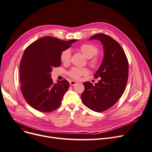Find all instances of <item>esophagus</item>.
I'll list each match as a JSON object with an SVG mask.
<instances>
[{"mask_svg": "<svg viewBox=\"0 0 152 152\" xmlns=\"http://www.w3.org/2000/svg\"><path fill=\"white\" fill-rule=\"evenodd\" d=\"M77 83V81H71L69 82V84H70L71 86H75V85H76Z\"/></svg>", "mask_w": 152, "mask_h": 152, "instance_id": "esophagus-1", "label": "esophagus"}]
</instances>
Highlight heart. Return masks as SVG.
<instances>
[{
  "label": "heart",
  "mask_w": 152,
  "mask_h": 152,
  "mask_svg": "<svg viewBox=\"0 0 152 152\" xmlns=\"http://www.w3.org/2000/svg\"><path fill=\"white\" fill-rule=\"evenodd\" d=\"M82 53L88 59L93 58L98 53V48L95 45L92 44L82 45L80 48ZM71 52L69 49H67L62 52L61 55V60L63 63L66 64L70 62ZM89 64L92 67H97L99 64V60L97 58H93L89 61ZM88 73V70L86 68H73L69 72V75L74 79H79L81 76L86 75Z\"/></svg>",
  "instance_id": "obj_1"
}]
</instances>
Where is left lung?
<instances>
[{
    "label": "left lung",
    "instance_id": "8db88e82",
    "mask_svg": "<svg viewBox=\"0 0 152 152\" xmlns=\"http://www.w3.org/2000/svg\"><path fill=\"white\" fill-rule=\"evenodd\" d=\"M99 40L103 45L104 57L94 77H101L93 86L85 82L81 98L84 104L95 112H102L110 108L119 99L128 80L129 63L121 46L110 37L98 34L89 40Z\"/></svg>",
    "mask_w": 152,
    "mask_h": 152
}]
</instances>
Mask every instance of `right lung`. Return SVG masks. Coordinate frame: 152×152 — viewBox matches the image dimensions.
I'll use <instances>...</instances> for the list:
<instances>
[{
  "mask_svg": "<svg viewBox=\"0 0 152 152\" xmlns=\"http://www.w3.org/2000/svg\"><path fill=\"white\" fill-rule=\"evenodd\" d=\"M77 40L63 41L47 36L25 49L20 64V80L22 94L31 107L49 113L61 105L69 84L66 80L54 83L51 72L53 68L61 66L62 52Z\"/></svg>",
  "mask_w": 152,
  "mask_h": 152,
  "instance_id": "1",
  "label": "right lung"
}]
</instances>
